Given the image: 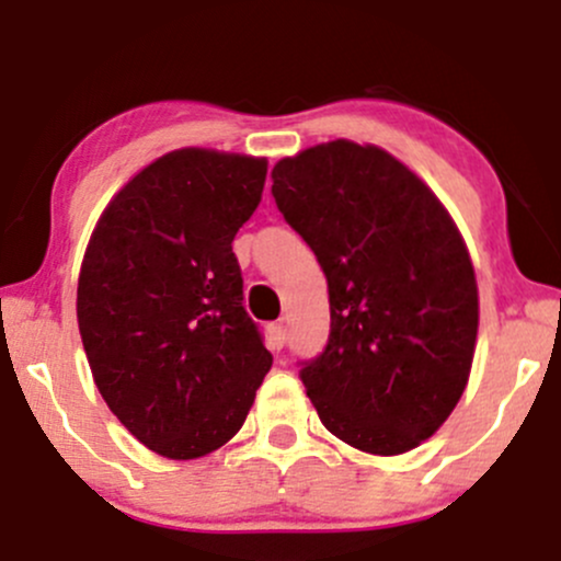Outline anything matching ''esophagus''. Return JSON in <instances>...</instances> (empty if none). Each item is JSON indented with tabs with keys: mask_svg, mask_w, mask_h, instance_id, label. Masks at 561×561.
Returning <instances> with one entry per match:
<instances>
[{
	"mask_svg": "<svg viewBox=\"0 0 561 561\" xmlns=\"http://www.w3.org/2000/svg\"><path fill=\"white\" fill-rule=\"evenodd\" d=\"M268 335H271V346L282 348V346H285V343H287V324H285V322L271 324Z\"/></svg>",
	"mask_w": 561,
	"mask_h": 561,
	"instance_id": "obj_1",
	"label": "esophagus"
}]
</instances>
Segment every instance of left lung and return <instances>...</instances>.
I'll list each match as a JSON object with an SVG mask.
<instances>
[{
  "label": "left lung",
  "mask_w": 561,
  "mask_h": 561,
  "mask_svg": "<svg viewBox=\"0 0 561 561\" xmlns=\"http://www.w3.org/2000/svg\"><path fill=\"white\" fill-rule=\"evenodd\" d=\"M276 207L328 276L330 341L300 380L330 434L402 455L450 417L479 330L473 263L458 226L408 164L330 140L271 170Z\"/></svg>",
  "instance_id": "8db88e82"
}]
</instances>
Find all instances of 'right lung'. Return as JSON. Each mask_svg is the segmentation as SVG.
I'll return each mask as SVG.
<instances>
[{
	"label": "right lung",
	"mask_w": 561,
	"mask_h": 561,
	"mask_svg": "<svg viewBox=\"0 0 561 561\" xmlns=\"http://www.w3.org/2000/svg\"><path fill=\"white\" fill-rule=\"evenodd\" d=\"M268 162L178 149L114 194L84 250L77 322L92 380L135 439L194 460L242 428L271 370L231 242Z\"/></svg>",
	"instance_id": "add662e5"
}]
</instances>
